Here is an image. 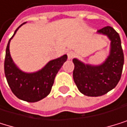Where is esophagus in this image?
Masks as SVG:
<instances>
[{"mask_svg":"<svg viewBox=\"0 0 127 127\" xmlns=\"http://www.w3.org/2000/svg\"><path fill=\"white\" fill-rule=\"evenodd\" d=\"M67 55H68V59H73L75 57V53L72 51H68L67 52Z\"/></svg>","mask_w":127,"mask_h":127,"instance_id":"esophagus-1","label":"esophagus"}]
</instances>
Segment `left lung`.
<instances>
[{
	"label": "left lung",
	"instance_id": "left-lung-1",
	"mask_svg": "<svg viewBox=\"0 0 127 127\" xmlns=\"http://www.w3.org/2000/svg\"><path fill=\"white\" fill-rule=\"evenodd\" d=\"M111 41L109 55L100 65H91L74 59L73 79L79 91L88 96H100L114 89L121 78L124 56L119 34L110 27L98 30Z\"/></svg>",
	"mask_w": 127,
	"mask_h": 127
}]
</instances>
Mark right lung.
Masks as SVG:
<instances>
[{
  "instance_id": "add662e5",
  "label": "right lung",
  "mask_w": 127,
  "mask_h": 127,
  "mask_svg": "<svg viewBox=\"0 0 127 127\" xmlns=\"http://www.w3.org/2000/svg\"><path fill=\"white\" fill-rule=\"evenodd\" d=\"M24 24L15 30L8 41L4 59V74L10 88L17 97L26 102H34L44 99L50 93L55 75L67 60V55H64L59 59L50 61L42 69L36 72L26 73L21 71L11 57L9 45L17 31Z\"/></svg>"
}]
</instances>
